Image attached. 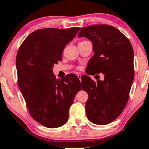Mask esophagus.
I'll return each mask as SVG.
<instances>
[{
	"label": "esophagus",
	"mask_w": 149,
	"mask_h": 149,
	"mask_svg": "<svg viewBox=\"0 0 149 149\" xmlns=\"http://www.w3.org/2000/svg\"><path fill=\"white\" fill-rule=\"evenodd\" d=\"M77 76H78V78H79V80H80V81L81 82V74H80V73H78V75H77Z\"/></svg>",
	"instance_id": "obj_1"
}]
</instances>
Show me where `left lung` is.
<instances>
[{
    "label": "left lung",
    "mask_w": 149,
    "mask_h": 149,
    "mask_svg": "<svg viewBox=\"0 0 149 149\" xmlns=\"http://www.w3.org/2000/svg\"><path fill=\"white\" fill-rule=\"evenodd\" d=\"M78 37L90 39L94 46V55L87 67L91 72L87 74L104 75L103 81L98 76L96 82L88 76L83 77L82 89L89 96L87 116L95 124H108L121 114L128 101L135 75L133 48L126 36L110 25L82 28Z\"/></svg>",
    "instance_id": "8db88e82"
}]
</instances>
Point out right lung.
I'll use <instances>...</instances> for the list:
<instances>
[{
	"label": "right lung",
	"mask_w": 149,
	"mask_h": 149,
	"mask_svg": "<svg viewBox=\"0 0 149 149\" xmlns=\"http://www.w3.org/2000/svg\"><path fill=\"white\" fill-rule=\"evenodd\" d=\"M80 28H43L32 33L18 50V86L27 108L36 121L49 128L68 121L69 107L81 89L78 76L56 79L52 68L62 60L64 48Z\"/></svg>",
	"instance_id": "right-lung-1"
}]
</instances>
